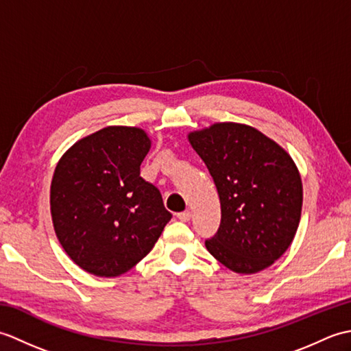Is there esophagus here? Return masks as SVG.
Returning a JSON list of instances; mask_svg holds the SVG:
<instances>
[{"label":"esophagus","instance_id":"34e87169","mask_svg":"<svg viewBox=\"0 0 351 351\" xmlns=\"http://www.w3.org/2000/svg\"><path fill=\"white\" fill-rule=\"evenodd\" d=\"M178 219H180L181 221H189L191 219V213L189 210H185V211L178 214Z\"/></svg>","mask_w":351,"mask_h":351}]
</instances>
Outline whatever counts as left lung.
<instances>
[{"mask_svg":"<svg viewBox=\"0 0 351 351\" xmlns=\"http://www.w3.org/2000/svg\"><path fill=\"white\" fill-rule=\"evenodd\" d=\"M219 191L221 220L205 241L229 270L258 273L293 243L303 189L293 158L276 141L247 125L223 122L189 134Z\"/></svg>","mask_w":351,"mask_h":351,"instance_id":"obj_1","label":"left lung"}]
</instances>
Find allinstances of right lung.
<instances>
[{
  "label": "right lung",
  "instance_id": "right-lung-1",
  "mask_svg": "<svg viewBox=\"0 0 351 351\" xmlns=\"http://www.w3.org/2000/svg\"><path fill=\"white\" fill-rule=\"evenodd\" d=\"M151 149L136 126H107L58 161L51 182L56 235L83 270L114 278L152 250L171 214L160 190L140 176Z\"/></svg>",
  "mask_w": 351,
  "mask_h": 351
}]
</instances>
